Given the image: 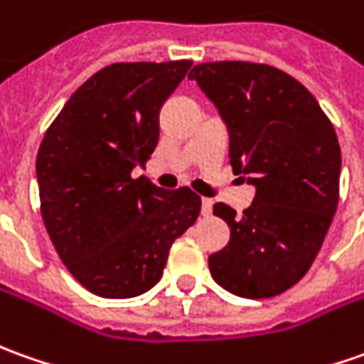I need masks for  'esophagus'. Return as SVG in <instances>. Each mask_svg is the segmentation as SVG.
I'll list each match as a JSON object with an SVG mask.
<instances>
[{
  "label": "esophagus",
  "mask_w": 364,
  "mask_h": 364,
  "mask_svg": "<svg viewBox=\"0 0 364 364\" xmlns=\"http://www.w3.org/2000/svg\"><path fill=\"white\" fill-rule=\"evenodd\" d=\"M213 211V201L211 199H203L201 201V215L203 217H209Z\"/></svg>",
  "instance_id": "34e87169"
}]
</instances>
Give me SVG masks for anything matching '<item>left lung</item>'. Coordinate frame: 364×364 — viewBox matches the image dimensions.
Returning <instances> with one entry per match:
<instances>
[{
	"label": "left lung",
	"mask_w": 364,
	"mask_h": 364,
	"mask_svg": "<svg viewBox=\"0 0 364 364\" xmlns=\"http://www.w3.org/2000/svg\"><path fill=\"white\" fill-rule=\"evenodd\" d=\"M189 79L223 119L233 173L255 187L241 215L215 203L231 239L209 257L211 277L245 299L281 295L311 269L337 211L335 127L303 83L271 65L213 61Z\"/></svg>",
	"instance_id": "obj_1"
}]
</instances>
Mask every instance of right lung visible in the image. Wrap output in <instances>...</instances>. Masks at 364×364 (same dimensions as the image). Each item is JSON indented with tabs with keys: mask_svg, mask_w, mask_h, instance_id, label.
I'll return each instance as SVG.
<instances>
[{
	"mask_svg": "<svg viewBox=\"0 0 364 364\" xmlns=\"http://www.w3.org/2000/svg\"><path fill=\"white\" fill-rule=\"evenodd\" d=\"M191 61L113 63L81 85L39 145L41 217L69 273L93 295L129 299L159 283L201 197L133 179L159 139V109Z\"/></svg>",
	"mask_w": 364,
	"mask_h": 364,
	"instance_id": "obj_1",
	"label": "right lung"
}]
</instances>
